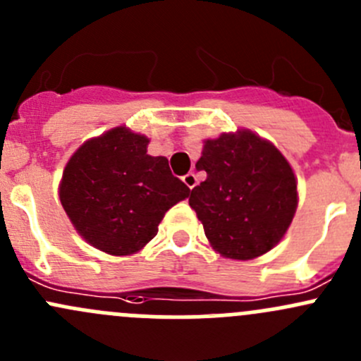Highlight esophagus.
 <instances>
[{
	"mask_svg": "<svg viewBox=\"0 0 361 361\" xmlns=\"http://www.w3.org/2000/svg\"><path fill=\"white\" fill-rule=\"evenodd\" d=\"M183 183L187 185V187L190 188V190H192V188H194L195 185H197V176H195L194 173H188V174H185V176H183Z\"/></svg>",
	"mask_w": 361,
	"mask_h": 361,
	"instance_id": "obj_1",
	"label": "esophagus"
}]
</instances>
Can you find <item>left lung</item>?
<instances>
[{
  "label": "left lung",
  "mask_w": 361,
  "mask_h": 361,
  "mask_svg": "<svg viewBox=\"0 0 361 361\" xmlns=\"http://www.w3.org/2000/svg\"><path fill=\"white\" fill-rule=\"evenodd\" d=\"M195 167L207 176L188 204L218 253L251 260L281 241L297 209V181L274 145L251 130L221 134L204 143Z\"/></svg>",
  "instance_id": "left-lung-1"
}]
</instances>
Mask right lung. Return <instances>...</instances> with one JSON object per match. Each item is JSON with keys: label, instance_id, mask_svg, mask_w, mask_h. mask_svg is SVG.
I'll list each match as a JSON object with an SVG mask.
<instances>
[{"label": "right lung", "instance_id": "right-lung-1", "mask_svg": "<svg viewBox=\"0 0 361 361\" xmlns=\"http://www.w3.org/2000/svg\"><path fill=\"white\" fill-rule=\"evenodd\" d=\"M148 137L115 127L83 143L63 173L59 197L78 234L110 255L136 253L157 235L167 209L190 195Z\"/></svg>", "mask_w": 361, "mask_h": 361}]
</instances>
